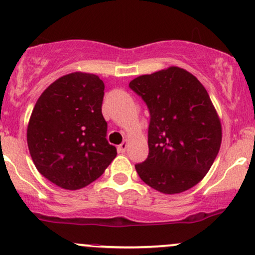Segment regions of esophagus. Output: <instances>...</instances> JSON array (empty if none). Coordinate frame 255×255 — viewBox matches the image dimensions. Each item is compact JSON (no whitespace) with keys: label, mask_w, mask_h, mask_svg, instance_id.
Masks as SVG:
<instances>
[{"label":"esophagus","mask_w":255,"mask_h":255,"mask_svg":"<svg viewBox=\"0 0 255 255\" xmlns=\"http://www.w3.org/2000/svg\"><path fill=\"white\" fill-rule=\"evenodd\" d=\"M127 145H128V143H127V140H126V142H123L122 144H120V145H118V151H120V153H125L126 151V149H127Z\"/></svg>","instance_id":"34e87169"}]
</instances>
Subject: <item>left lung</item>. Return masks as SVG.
Wrapping results in <instances>:
<instances>
[{
  "label": "left lung",
  "mask_w": 255,
  "mask_h": 255,
  "mask_svg": "<svg viewBox=\"0 0 255 255\" xmlns=\"http://www.w3.org/2000/svg\"><path fill=\"white\" fill-rule=\"evenodd\" d=\"M129 87L148 106V158L138 175L163 194L184 192L199 184L212 166L222 127L204 85L189 71L170 66L138 76Z\"/></svg>",
  "instance_id": "8db88e82"
}]
</instances>
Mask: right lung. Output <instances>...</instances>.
<instances>
[{
    "instance_id": "1",
    "label": "right lung",
    "mask_w": 255,
    "mask_h": 255,
    "mask_svg": "<svg viewBox=\"0 0 255 255\" xmlns=\"http://www.w3.org/2000/svg\"><path fill=\"white\" fill-rule=\"evenodd\" d=\"M105 84L94 74L71 73L49 85L27 128L30 156L43 176L65 190L87 186L117 155L102 116Z\"/></svg>"
}]
</instances>
